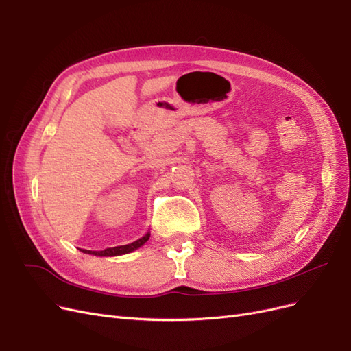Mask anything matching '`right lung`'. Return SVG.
<instances>
[{
  "label": "right lung",
  "instance_id": "add662e5",
  "mask_svg": "<svg viewBox=\"0 0 351 351\" xmlns=\"http://www.w3.org/2000/svg\"><path fill=\"white\" fill-rule=\"evenodd\" d=\"M151 234L147 232L146 236H143L142 239L136 240L130 244H124V246H117V247H108L105 250H99V252H92V250H83L84 253H90V254H95V256H117V254H124V253H130L136 249H139L141 246H143V244L149 240Z\"/></svg>",
  "mask_w": 351,
  "mask_h": 351
}]
</instances>
